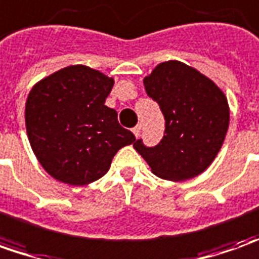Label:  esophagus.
<instances>
[{
	"label": "esophagus",
	"instance_id": "1",
	"mask_svg": "<svg viewBox=\"0 0 259 259\" xmlns=\"http://www.w3.org/2000/svg\"><path fill=\"white\" fill-rule=\"evenodd\" d=\"M132 132H133V135H135V136L139 137L140 132H142V126H140V124H137L136 127H133V130H132Z\"/></svg>",
	"mask_w": 259,
	"mask_h": 259
}]
</instances>
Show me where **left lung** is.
I'll return each mask as SVG.
<instances>
[{
    "instance_id": "1",
    "label": "left lung",
    "mask_w": 259,
    "mask_h": 259,
    "mask_svg": "<svg viewBox=\"0 0 259 259\" xmlns=\"http://www.w3.org/2000/svg\"><path fill=\"white\" fill-rule=\"evenodd\" d=\"M147 95L159 103L166 130L157 146L133 144L164 180H190L212 163L224 143L230 107L224 92L210 78L186 63H159L143 79Z\"/></svg>"
}]
</instances>
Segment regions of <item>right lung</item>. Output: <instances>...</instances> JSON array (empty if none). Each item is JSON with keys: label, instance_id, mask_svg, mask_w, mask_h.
Returning a JSON list of instances; mask_svg holds the SVG:
<instances>
[{"label": "right lung", "instance_id": "1", "mask_svg": "<svg viewBox=\"0 0 259 259\" xmlns=\"http://www.w3.org/2000/svg\"><path fill=\"white\" fill-rule=\"evenodd\" d=\"M113 78L70 65L33 85L25 103L28 139L41 166L58 181L85 186L107 173L112 159L136 137L105 105Z\"/></svg>", "mask_w": 259, "mask_h": 259}]
</instances>
